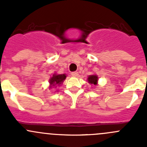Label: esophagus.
I'll return each instance as SVG.
<instances>
[{"instance_id": "34e87169", "label": "esophagus", "mask_w": 147, "mask_h": 147, "mask_svg": "<svg viewBox=\"0 0 147 147\" xmlns=\"http://www.w3.org/2000/svg\"><path fill=\"white\" fill-rule=\"evenodd\" d=\"M71 75H72V77H75V78H76V77H78V75H79V73H78V72H73L71 73Z\"/></svg>"}]
</instances>
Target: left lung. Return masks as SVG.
Instances as JSON below:
<instances>
[{
  "label": "left lung",
  "mask_w": 147,
  "mask_h": 147,
  "mask_svg": "<svg viewBox=\"0 0 147 147\" xmlns=\"http://www.w3.org/2000/svg\"><path fill=\"white\" fill-rule=\"evenodd\" d=\"M98 76L97 75H89L87 77V81L90 84H93V85H97L98 84Z\"/></svg>",
  "instance_id": "obj_1"
}]
</instances>
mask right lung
Instances as JSON below:
<instances>
[{"mask_svg": "<svg viewBox=\"0 0 147 147\" xmlns=\"http://www.w3.org/2000/svg\"><path fill=\"white\" fill-rule=\"evenodd\" d=\"M67 78L66 74L54 73L49 79V89L57 88V86H60ZM55 91V92H57Z\"/></svg>", "mask_w": 147, "mask_h": 147, "instance_id": "right-lung-1", "label": "right lung"}]
</instances>
